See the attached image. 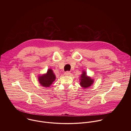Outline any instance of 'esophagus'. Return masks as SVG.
Here are the masks:
<instances>
[{
  "mask_svg": "<svg viewBox=\"0 0 131 131\" xmlns=\"http://www.w3.org/2000/svg\"><path fill=\"white\" fill-rule=\"evenodd\" d=\"M71 74V73L69 72V71H67L64 73V75H69Z\"/></svg>",
  "mask_w": 131,
  "mask_h": 131,
  "instance_id": "obj_1",
  "label": "esophagus"
}]
</instances>
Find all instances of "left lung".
I'll return each instance as SVG.
<instances>
[{
	"instance_id": "1",
	"label": "left lung",
	"mask_w": 131,
	"mask_h": 131,
	"mask_svg": "<svg viewBox=\"0 0 131 131\" xmlns=\"http://www.w3.org/2000/svg\"><path fill=\"white\" fill-rule=\"evenodd\" d=\"M80 85L84 89L90 87L93 83V80L90 77H87L86 73L84 72L80 77Z\"/></svg>"
}]
</instances>
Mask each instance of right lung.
I'll return each mask as SVG.
<instances>
[{
	"label": "right lung",
	"instance_id": "add662e5",
	"mask_svg": "<svg viewBox=\"0 0 131 131\" xmlns=\"http://www.w3.org/2000/svg\"><path fill=\"white\" fill-rule=\"evenodd\" d=\"M38 80L43 87H49L56 80V75L51 69H49L46 74L39 77Z\"/></svg>",
	"mask_w": 131,
	"mask_h": 131
}]
</instances>
